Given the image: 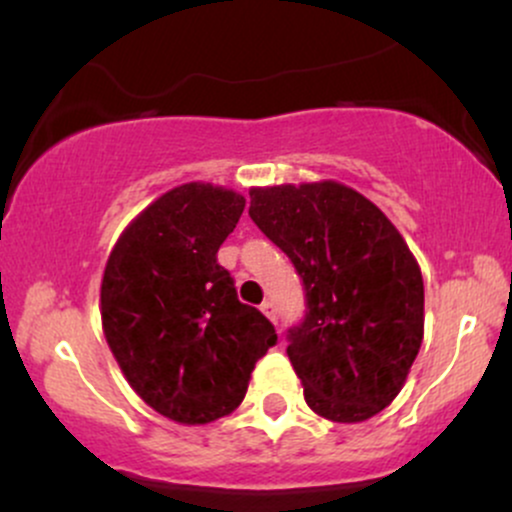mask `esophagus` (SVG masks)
I'll return each mask as SVG.
<instances>
[{
	"label": "esophagus",
	"mask_w": 512,
	"mask_h": 512,
	"mask_svg": "<svg viewBox=\"0 0 512 512\" xmlns=\"http://www.w3.org/2000/svg\"><path fill=\"white\" fill-rule=\"evenodd\" d=\"M260 310H262V313L267 315L269 320H272V322L279 320V313H276V305H274L272 301H264V303L260 305Z\"/></svg>",
	"instance_id": "34e87169"
}]
</instances>
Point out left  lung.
<instances>
[{
	"mask_svg": "<svg viewBox=\"0 0 512 512\" xmlns=\"http://www.w3.org/2000/svg\"><path fill=\"white\" fill-rule=\"evenodd\" d=\"M250 219L303 281L305 315L286 354L308 407L337 424L383 411L424 339V279L404 238L332 180L252 187Z\"/></svg>",
	"mask_w": 512,
	"mask_h": 512,
	"instance_id": "8db88e82",
	"label": "left lung"
}]
</instances>
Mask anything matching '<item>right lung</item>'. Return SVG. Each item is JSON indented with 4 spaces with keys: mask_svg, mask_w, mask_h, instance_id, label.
<instances>
[{
    "mask_svg": "<svg viewBox=\"0 0 512 512\" xmlns=\"http://www.w3.org/2000/svg\"><path fill=\"white\" fill-rule=\"evenodd\" d=\"M243 209L238 192L187 182L129 223L105 264L110 351L134 392L178 424L231 414L276 344L272 322L238 301L236 281L216 260Z\"/></svg>",
    "mask_w": 512,
    "mask_h": 512,
    "instance_id": "1",
    "label": "right lung"
}]
</instances>
